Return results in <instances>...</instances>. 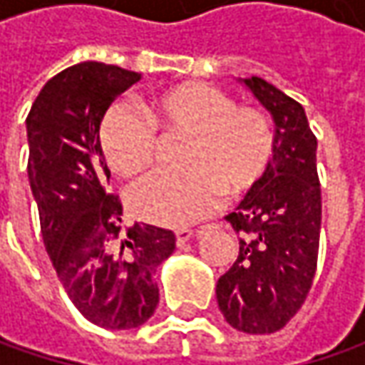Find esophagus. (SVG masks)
<instances>
[{
    "label": "esophagus",
    "instance_id": "1",
    "mask_svg": "<svg viewBox=\"0 0 365 365\" xmlns=\"http://www.w3.org/2000/svg\"><path fill=\"white\" fill-rule=\"evenodd\" d=\"M195 235V232L192 230H176V244L178 245H185L187 242H189L190 237Z\"/></svg>",
    "mask_w": 365,
    "mask_h": 365
}]
</instances>
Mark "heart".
Returning a JSON list of instances; mask_svg holds the SVG:
<instances>
[{
  "mask_svg": "<svg viewBox=\"0 0 365 365\" xmlns=\"http://www.w3.org/2000/svg\"><path fill=\"white\" fill-rule=\"evenodd\" d=\"M146 121L113 107L101 123L107 164L121 176H140L152 166L158 138L187 140L180 176H154L130 195L132 211L150 223L180 227L207 217L221 195L242 197L256 189L274 154V128L258 107L235 106L211 85L189 81L144 103ZM152 127L153 133L149 130Z\"/></svg>",
  "mask_w": 365,
  "mask_h": 365,
  "instance_id": "b5f03b06",
  "label": "heart"
}]
</instances>
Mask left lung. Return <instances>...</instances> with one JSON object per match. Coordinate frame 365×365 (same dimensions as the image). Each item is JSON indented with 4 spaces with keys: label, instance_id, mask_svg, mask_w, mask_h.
Here are the masks:
<instances>
[{
    "label": "left lung",
    "instance_id": "left-lung-1",
    "mask_svg": "<svg viewBox=\"0 0 365 365\" xmlns=\"http://www.w3.org/2000/svg\"><path fill=\"white\" fill-rule=\"evenodd\" d=\"M272 115L274 154L256 189L225 221L240 233L233 266L217 280V304L233 329H282L315 278L321 233L317 138L301 103L259 77L237 78Z\"/></svg>",
    "mask_w": 365,
    "mask_h": 365
}]
</instances>
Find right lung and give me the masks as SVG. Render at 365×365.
<instances>
[{"mask_svg": "<svg viewBox=\"0 0 365 365\" xmlns=\"http://www.w3.org/2000/svg\"><path fill=\"white\" fill-rule=\"evenodd\" d=\"M142 78L106 63H78L52 77L26 120L28 180L52 266L93 325L135 329L160 301L156 268L175 252L170 230L121 227L123 207L107 195L99 125L109 106Z\"/></svg>", "mask_w": 365, "mask_h": 365, "instance_id": "right-lung-1", "label": "right lung"}]
</instances>
